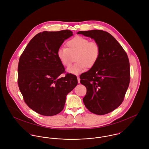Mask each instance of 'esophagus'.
Returning <instances> with one entry per match:
<instances>
[{
  "label": "esophagus",
  "mask_w": 149,
  "mask_h": 149,
  "mask_svg": "<svg viewBox=\"0 0 149 149\" xmlns=\"http://www.w3.org/2000/svg\"><path fill=\"white\" fill-rule=\"evenodd\" d=\"M77 77V81H78V83H80V77L79 76Z\"/></svg>",
  "instance_id": "34e87169"
}]
</instances>
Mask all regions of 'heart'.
<instances>
[{
	"instance_id": "obj_1",
	"label": "heart",
	"mask_w": 149,
	"mask_h": 149,
	"mask_svg": "<svg viewBox=\"0 0 149 149\" xmlns=\"http://www.w3.org/2000/svg\"><path fill=\"white\" fill-rule=\"evenodd\" d=\"M66 48L60 47L57 51V56L65 67L69 66L75 56V64L69 66L67 72L73 74L81 73L85 68H91L99 60L100 47L97 43L89 41L82 36H76L66 42Z\"/></svg>"
}]
</instances>
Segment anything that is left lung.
<instances>
[{
    "instance_id": "1",
    "label": "left lung",
    "mask_w": 149,
    "mask_h": 149,
    "mask_svg": "<svg viewBox=\"0 0 149 149\" xmlns=\"http://www.w3.org/2000/svg\"><path fill=\"white\" fill-rule=\"evenodd\" d=\"M100 47L96 64L80 78L86 93L83 100L86 108L96 115H105L119 106L124 100L130 80L127 53L109 33L100 30L80 31Z\"/></svg>"
}]
</instances>
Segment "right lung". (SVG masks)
I'll use <instances>...</instances> for the list:
<instances>
[{
    "instance_id": "obj_1",
    "label": "right lung",
    "mask_w": 149,
    "mask_h": 149,
    "mask_svg": "<svg viewBox=\"0 0 149 149\" xmlns=\"http://www.w3.org/2000/svg\"><path fill=\"white\" fill-rule=\"evenodd\" d=\"M70 30L45 31L35 36L22 53L18 68V84L24 102L43 116H53L63 109L67 95L77 85L75 75L65 72L57 56Z\"/></svg>"
}]
</instances>
